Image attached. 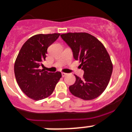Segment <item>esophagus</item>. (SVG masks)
<instances>
[{
  "mask_svg": "<svg viewBox=\"0 0 132 132\" xmlns=\"http://www.w3.org/2000/svg\"><path fill=\"white\" fill-rule=\"evenodd\" d=\"M62 77H65L66 75H67V73H65V72H62Z\"/></svg>",
  "mask_w": 132,
  "mask_h": 132,
  "instance_id": "obj_1",
  "label": "esophagus"
}]
</instances>
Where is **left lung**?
Returning <instances> with one entry per match:
<instances>
[{
	"mask_svg": "<svg viewBox=\"0 0 132 132\" xmlns=\"http://www.w3.org/2000/svg\"><path fill=\"white\" fill-rule=\"evenodd\" d=\"M61 37L72 51L74 58L81 63L83 78L75 75L69 87L72 95L85 100L95 99L106 88L112 72L111 57L104 46L95 36L86 32L66 33Z\"/></svg>",
	"mask_w": 132,
	"mask_h": 132,
	"instance_id": "8db88e82",
	"label": "left lung"
}]
</instances>
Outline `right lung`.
<instances>
[{
	"label": "right lung",
	"mask_w": 132,
	"mask_h": 132,
	"mask_svg": "<svg viewBox=\"0 0 132 132\" xmlns=\"http://www.w3.org/2000/svg\"><path fill=\"white\" fill-rule=\"evenodd\" d=\"M60 34L36 35L21 47L14 65L16 81L30 98L40 100L49 97L62 77L60 72H48L39 68L45 60L47 49Z\"/></svg>",
	"instance_id": "1"
}]
</instances>
